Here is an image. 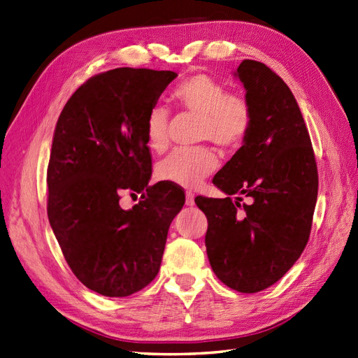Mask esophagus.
Here are the masks:
<instances>
[{"label": "esophagus", "mask_w": 358, "mask_h": 358, "mask_svg": "<svg viewBox=\"0 0 358 358\" xmlns=\"http://www.w3.org/2000/svg\"><path fill=\"white\" fill-rule=\"evenodd\" d=\"M186 206H189V207H192V206H195V196H193V193H186Z\"/></svg>", "instance_id": "esophagus-1"}]
</instances>
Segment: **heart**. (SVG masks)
I'll return each mask as SVG.
<instances>
[{"label": "heart", "instance_id": "b5f03b06", "mask_svg": "<svg viewBox=\"0 0 358 358\" xmlns=\"http://www.w3.org/2000/svg\"><path fill=\"white\" fill-rule=\"evenodd\" d=\"M176 105L201 118L198 138L211 141L227 151L238 150L253 129V108L249 99L236 91H227L220 80L198 73L173 90ZM169 115L166 108L155 105L145 120V141L152 152L169 147ZM217 155L208 147L173 151L157 166V177L172 185L195 189L217 169Z\"/></svg>", "mask_w": 358, "mask_h": 358}]
</instances>
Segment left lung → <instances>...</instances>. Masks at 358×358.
Segmentation results:
<instances>
[{
    "label": "left lung",
    "mask_w": 358,
    "mask_h": 358,
    "mask_svg": "<svg viewBox=\"0 0 358 358\" xmlns=\"http://www.w3.org/2000/svg\"><path fill=\"white\" fill-rule=\"evenodd\" d=\"M234 75L253 108V129L213 178L228 196L195 202L208 220L206 248L214 274L227 287L253 294L282 279L308 244L318 169L301 110L282 78L253 59H244Z\"/></svg>",
    "instance_id": "1"
}]
</instances>
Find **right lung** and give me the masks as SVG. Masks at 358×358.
<instances>
[{"mask_svg":"<svg viewBox=\"0 0 358 358\" xmlns=\"http://www.w3.org/2000/svg\"><path fill=\"white\" fill-rule=\"evenodd\" d=\"M178 75L120 67L88 79L57 121L48 165V217L69 267L91 291L127 297L156 278L185 193L148 186V110ZM124 189L141 193L130 210ZM135 195V193H134Z\"/></svg>","mask_w":358,"mask_h":358,"instance_id":"add662e5","label":"right lung"}]
</instances>
